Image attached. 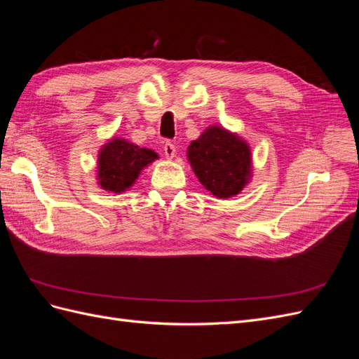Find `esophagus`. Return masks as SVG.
I'll return each mask as SVG.
<instances>
[{
  "label": "esophagus",
  "mask_w": 359,
  "mask_h": 359,
  "mask_svg": "<svg viewBox=\"0 0 359 359\" xmlns=\"http://www.w3.org/2000/svg\"><path fill=\"white\" fill-rule=\"evenodd\" d=\"M163 151H165V156L168 158H172L173 156H175V153H177V148H175V145H173L172 142H166L165 147H163Z\"/></svg>",
  "instance_id": "obj_1"
}]
</instances>
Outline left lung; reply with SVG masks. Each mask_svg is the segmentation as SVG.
<instances>
[{"mask_svg": "<svg viewBox=\"0 0 359 359\" xmlns=\"http://www.w3.org/2000/svg\"><path fill=\"white\" fill-rule=\"evenodd\" d=\"M189 160L202 186L217 198H231L247 184L250 149L220 127H211L189 147Z\"/></svg>", "mask_w": 359, "mask_h": 359, "instance_id": "obj_1", "label": "left lung"}]
</instances>
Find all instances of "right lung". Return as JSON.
<instances>
[{"instance_id": "right-lung-1", "label": "right lung", "mask_w": 359, "mask_h": 359, "mask_svg": "<svg viewBox=\"0 0 359 359\" xmlns=\"http://www.w3.org/2000/svg\"><path fill=\"white\" fill-rule=\"evenodd\" d=\"M157 158L153 149L139 148L124 139L106 144L99 156V180L104 190L124 191L136 181L139 172Z\"/></svg>"}]
</instances>
